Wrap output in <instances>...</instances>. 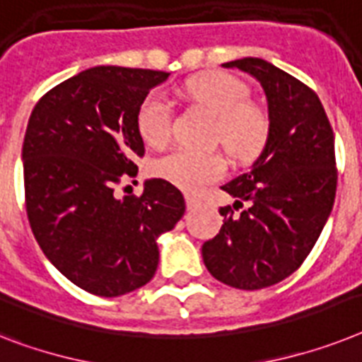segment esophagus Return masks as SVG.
Returning a JSON list of instances; mask_svg holds the SVG:
<instances>
[{"instance_id":"esophagus-1","label":"esophagus","mask_w":362,"mask_h":362,"mask_svg":"<svg viewBox=\"0 0 362 362\" xmlns=\"http://www.w3.org/2000/svg\"><path fill=\"white\" fill-rule=\"evenodd\" d=\"M185 202H187L188 209H194L199 205V198L198 196H194V194H185Z\"/></svg>"}]
</instances>
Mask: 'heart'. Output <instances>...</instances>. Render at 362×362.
I'll use <instances>...</instances> for the list:
<instances>
[{"mask_svg":"<svg viewBox=\"0 0 362 362\" xmlns=\"http://www.w3.org/2000/svg\"><path fill=\"white\" fill-rule=\"evenodd\" d=\"M187 92L218 120L220 142L235 159H252L261 151L268 134L267 115L250 103V88L228 74L190 79ZM136 127L146 144L163 148L170 139L172 103L163 90H151L136 112ZM226 160L218 153L174 149L155 160L157 177L185 190H198L226 175Z\"/></svg>","mask_w":362,"mask_h":362,"instance_id":"heart-1","label":"heart"}]
</instances>
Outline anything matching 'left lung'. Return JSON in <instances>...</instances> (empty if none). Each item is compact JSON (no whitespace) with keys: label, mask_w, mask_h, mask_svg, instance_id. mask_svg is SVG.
<instances>
[{"label":"left lung","mask_w":362,"mask_h":362,"mask_svg":"<svg viewBox=\"0 0 362 362\" xmlns=\"http://www.w3.org/2000/svg\"><path fill=\"white\" fill-rule=\"evenodd\" d=\"M222 66L259 81L268 134L246 174L222 187L246 209H220L223 226L202 255L218 281L259 291L298 270L320 237L337 192L335 136L318 95L291 74L257 57Z\"/></svg>","instance_id":"left-lung-1"}]
</instances>
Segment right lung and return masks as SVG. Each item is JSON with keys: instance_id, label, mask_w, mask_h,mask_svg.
Returning a JSON list of instances; mask_svg holds the SVG:
<instances>
[{"instance_id": "add662e5", "label": "right lung", "mask_w": 362, "mask_h": 362, "mask_svg": "<svg viewBox=\"0 0 362 362\" xmlns=\"http://www.w3.org/2000/svg\"><path fill=\"white\" fill-rule=\"evenodd\" d=\"M170 74L122 66L81 71L33 109L23 139V183L33 235L53 267L103 298L133 292L155 276L157 238L185 214V198L164 179L142 196L116 198L134 177L144 140L136 112Z\"/></svg>"}]
</instances>
